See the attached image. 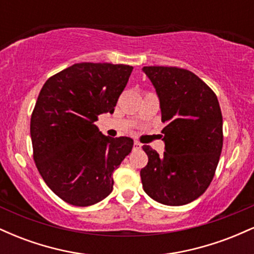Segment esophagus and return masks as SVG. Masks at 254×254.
<instances>
[{
	"mask_svg": "<svg viewBox=\"0 0 254 254\" xmlns=\"http://www.w3.org/2000/svg\"><path fill=\"white\" fill-rule=\"evenodd\" d=\"M141 147H142V144L139 143V142L135 141V143H133V149H141Z\"/></svg>",
	"mask_w": 254,
	"mask_h": 254,
	"instance_id": "esophagus-1",
	"label": "esophagus"
}]
</instances>
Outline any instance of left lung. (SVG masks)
<instances>
[{
    "mask_svg": "<svg viewBox=\"0 0 254 254\" xmlns=\"http://www.w3.org/2000/svg\"><path fill=\"white\" fill-rule=\"evenodd\" d=\"M160 100L164 155L143 145V190L165 205H184L205 192L223 145L217 97L197 75L177 66H143Z\"/></svg>",
    "mask_w": 254,
    "mask_h": 254,
    "instance_id": "obj_1",
    "label": "left lung"
}]
</instances>
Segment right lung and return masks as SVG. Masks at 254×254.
Returning a JSON list of instances; mask_svg holds the SVG:
<instances>
[{"label": "right lung", "mask_w": 254, "mask_h": 254, "mask_svg": "<svg viewBox=\"0 0 254 254\" xmlns=\"http://www.w3.org/2000/svg\"><path fill=\"white\" fill-rule=\"evenodd\" d=\"M132 66L76 63L44 83L31 117L33 159L64 202L88 206L112 192L113 171L132 149L130 137H109L95 122L113 113Z\"/></svg>", "instance_id": "add662e5"}]
</instances>
